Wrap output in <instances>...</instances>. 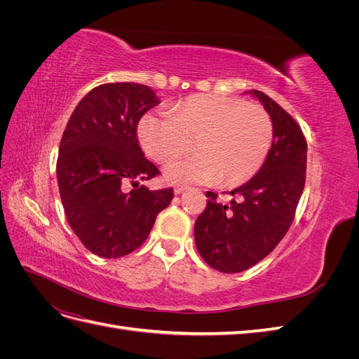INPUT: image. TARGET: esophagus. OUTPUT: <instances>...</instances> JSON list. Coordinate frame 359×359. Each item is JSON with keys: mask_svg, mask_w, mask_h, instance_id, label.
<instances>
[{"mask_svg": "<svg viewBox=\"0 0 359 359\" xmlns=\"http://www.w3.org/2000/svg\"><path fill=\"white\" fill-rule=\"evenodd\" d=\"M187 189H189L187 186H175V189H173V193L180 194V193H182L184 190H187Z\"/></svg>", "mask_w": 359, "mask_h": 359, "instance_id": "obj_1", "label": "esophagus"}]
</instances>
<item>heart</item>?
<instances>
[{
    "label": "heart",
    "mask_w": 359,
    "mask_h": 359,
    "mask_svg": "<svg viewBox=\"0 0 359 359\" xmlns=\"http://www.w3.org/2000/svg\"><path fill=\"white\" fill-rule=\"evenodd\" d=\"M139 142L156 161L170 163L165 175L172 182L236 186L264 165L273 144V121L262 106L224 95H191L170 115L147 114L137 126Z\"/></svg>",
    "instance_id": "1"
}]
</instances>
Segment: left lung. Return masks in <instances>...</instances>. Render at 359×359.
<instances>
[{"mask_svg":"<svg viewBox=\"0 0 359 359\" xmlns=\"http://www.w3.org/2000/svg\"><path fill=\"white\" fill-rule=\"evenodd\" d=\"M273 121V144L256 175L220 203L206 191V208L194 223V243L203 260L220 273L255 266L283 240L306 184L307 140L283 107L265 93L248 91Z\"/></svg>","mask_w":359,"mask_h":359,"instance_id":"obj_1","label":"left lung"}]
</instances>
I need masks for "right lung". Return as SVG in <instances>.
Returning <instances> with one entry per match:
<instances>
[{
    "mask_svg": "<svg viewBox=\"0 0 359 359\" xmlns=\"http://www.w3.org/2000/svg\"><path fill=\"white\" fill-rule=\"evenodd\" d=\"M158 103L147 85L103 83L78 103L62 133L57 178L64 212L100 257H123L142 245L173 198L172 189L139 184L160 173L137 140L139 119Z\"/></svg>",
    "mask_w": 359,
    "mask_h": 359,
    "instance_id": "add662e5",
    "label": "right lung"
}]
</instances>
